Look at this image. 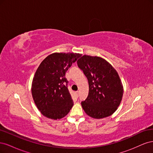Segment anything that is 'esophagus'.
<instances>
[{
    "instance_id": "34e87169",
    "label": "esophagus",
    "mask_w": 153,
    "mask_h": 153,
    "mask_svg": "<svg viewBox=\"0 0 153 153\" xmlns=\"http://www.w3.org/2000/svg\"><path fill=\"white\" fill-rule=\"evenodd\" d=\"M78 94H79V92H78V91H76V92H75V96H76V98L78 97Z\"/></svg>"
}]
</instances>
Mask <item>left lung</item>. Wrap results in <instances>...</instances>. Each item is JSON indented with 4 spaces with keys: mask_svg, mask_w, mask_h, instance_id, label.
I'll return each mask as SVG.
<instances>
[{
    "mask_svg": "<svg viewBox=\"0 0 153 153\" xmlns=\"http://www.w3.org/2000/svg\"><path fill=\"white\" fill-rule=\"evenodd\" d=\"M89 82V94L81 105L90 117L101 119L112 115L123 95L122 83L116 70L105 59L84 55L77 61Z\"/></svg>",
    "mask_w": 153,
    "mask_h": 153,
    "instance_id": "left-lung-1",
    "label": "left lung"
}]
</instances>
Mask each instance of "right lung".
<instances>
[{"label": "right lung", "mask_w": 153, "mask_h": 153, "mask_svg": "<svg viewBox=\"0 0 153 153\" xmlns=\"http://www.w3.org/2000/svg\"><path fill=\"white\" fill-rule=\"evenodd\" d=\"M74 53H54L40 64L32 84V95L43 115L59 119L69 113L73 105L68 88L66 72L81 57Z\"/></svg>", "instance_id": "obj_1"}]
</instances>
